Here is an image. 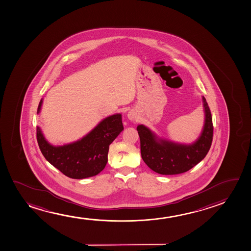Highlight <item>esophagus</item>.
Instances as JSON below:
<instances>
[{"mask_svg": "<svg viewBox=\"0 0 251 251\" xmlns=\"http://www.w3.org/2000/svg\"><path fill=\"white\" fill-rule=\"evenodd\" d=\"M127 118L128 120H131V121H134V120H137L138 114L133 110H131V111H129L127 113Z\"/></svg>", "mask_w": 251, "mask_h": 251, "instance_id": "obj_1", "label": "esophagus"}]
</instances>
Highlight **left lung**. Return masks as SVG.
<instances>
[{"label":"left lung","mask_w":251,"mask_h":251,"mask_svg":"<svg viewBox=\"0 0 251 251\" xmlns=\"http://www.w3.org/2000/svg\"><path fill=\"white\" fill-rule=\"evenodd\" d=\"M205 120L201 133L192 144H180L160 138L145 125H138L142 158L147 166L161 175L187 172L205 158L212 141V119L208 104L202 96Z\"/></svg>","instance_id":"obj_1"}]
</instances>
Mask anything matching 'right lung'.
Returning <instances> with one entry per match:
<instances>
[{
    "label": "right lung",
    "mask_w": 251,
    "mask_h": 251,
    "mask_svg": "<svg viewBox=\"0 0 251 251\" xmlns=\"http://www.w3.org/2000/svg\"><path fill=\"white\" fill-rule=\"evenodd\" d=\"M40 100L37 113L41 111ZM122 115L115 113L101 120L96 127L76 141L53 145L37 126V140L45 158L66 176L85 179L100 173L107 163L109 145L123 131Z\"/></svg>",
    "instance_id": "obj_1"
}]
</instances>
